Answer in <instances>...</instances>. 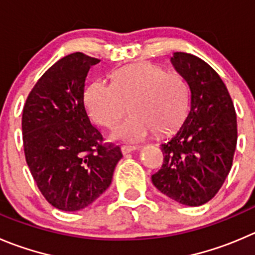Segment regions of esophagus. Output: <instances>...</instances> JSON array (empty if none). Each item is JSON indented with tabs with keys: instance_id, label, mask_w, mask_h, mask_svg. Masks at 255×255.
Masks as SVG:
<instances>
[{
	"instance_id": "esophagus-1",
	"label": "esophagus",
	"mask_w": 255,
	"mask_h": 255,
	"mask_svg": "<svg viewBox=\"0 0 255 255\" xmlns=\"http://www.w3.org/2000/svg\"><path fill=\"white\" fill-rule=\"evenodd\" d=\"M137 149H139L137 146H128V145H125V146H121V152L125 155V154H129V152L131 151H135V150Z\"/></svg>"
}]
</instances>
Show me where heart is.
<instances>
[{
	"instance_id": "obj_1",
	"label": "heart",
	"mask_w": 255,
	"mask_h": 255,
	"mask_svg": "<svg viewBox=\"0 0 255 255\" xmlns=\"http://www.w3.org/2000/svg\"><path fill=\"white\" fill-rule=\"evenodd\" d=\"M85 105L99 125L111 128L125 113L130 115L111 132L119 141L139 142L154 130L165 134L178 128L189 108V86L178 72H166L149 62L116 70L113 82L96 80L85 91Z\"/></svg>"
}]
</instances>
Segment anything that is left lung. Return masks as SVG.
<instances>
[{
	"label": "left lung",
	"mask_w": 255,
	"mask_h": 255,
	"mask_svg": "<svg viewBox=\"0 0 255 255\" xmlns=\"http://www.w3.org/2000/svg\"><path fill=\"white\" fill-rule=\"evenodd\" d=\"M171 64L188 82L190 108L181 126L160 145L164 162L151 180L175 202L199 207L214 198L232 169L237 115L227 86L207 62L175 52Z\"/></svg>",
	"instance_id": "8db88e82"
}]
</instances>
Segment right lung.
Returning a JSON list of instances; mask_svg holds the SVG:
<instances>
[{
  "instance_id": "add662e5",
  "label": "right lung",
  "mask_w": 255,
  "mask_h": 255,
  "mask_svg": "<svg viewBox=\"0 0 255 255\" xmlns=\"http://www.w3.org/2000/svg\"><path fill=\"white\" fill-rule=\"evenodd\" d=\"M100 62L70 53L40 77L23 106L26 162L41 194L64 212L81 210L110 186L119 146L104 142L84 105L87 72Z\"/></svg>"
}]
</instances>
